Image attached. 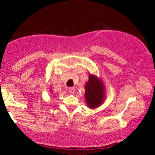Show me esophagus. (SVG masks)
<instances>
[{
  "instance_id": "1",
  "label": "esophagus",
  "mask_w": 155,
  "mask_h": 155,
  "mask_svg": "<svg viewBox=\"0 0 155 155\" xmlns=\"http://www.w3.org/2000/svg\"><path fill=\"white\" fill-rule=\"evenodd\" d=\"M75 91V89L74 87H70L69 88V92L71 93V94H74Z\"/></svg>"
}]
</instances>
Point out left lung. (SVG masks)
I'll list each match as a JSON object with an SVG mask.
<instances>
[{"mask_svg": "<svg viewBox=\"0 0 155 155\" xmlns=\"http://www.w3.org/2000/svg\"><path fill=\"white\" fill-rule=\"evenodd\" d=\"M85 100L90 108L99 107L104 101V89L103 84L94 75L89 76V80L85 85Z\"/></svg>", "mask_w": 155, "mask_h": 155, "instance_id": "8db88e82", "label": "left lung"}]
</instances>
